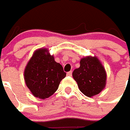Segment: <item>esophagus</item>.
Listing matches in <instances>:
<instances>
[{
  "instance_id": "34e87169",
  "label": "esophagus",
  "mask_w": 130,
  "mask_h": 130,
  "mask_svg": "<svg viewBox=\"0 0 130 130\" xmlns=\"http://www.w3.org/2000/svg\"><path fill=\"white\" fill-rule=\"evenodd\" d=\"M67 75H68V76H71L72 75V71L68 72L67 73Z\"/></svg>"
}]
</instances>
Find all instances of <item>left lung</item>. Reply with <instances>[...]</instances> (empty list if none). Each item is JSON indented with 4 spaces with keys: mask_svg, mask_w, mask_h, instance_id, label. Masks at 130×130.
<instances>
[{
    "mask_svg": "<svg viewBox=\"0 0 130 130\" xmlns=\"http://www.w3.org/2000/svg\"><path fill=\"white\" fill-rule=\"evenodd\" d=\"M80 64V68L74 70L72 76L80 92L89 97L99 94L106 82L104 68L96 57L83 58Z\"/></svg>",
    "mask_w": 130,
    "mask_h": 130,
    "instance_id": "obj_1",
    "label": "left lung"
}]
</instances>
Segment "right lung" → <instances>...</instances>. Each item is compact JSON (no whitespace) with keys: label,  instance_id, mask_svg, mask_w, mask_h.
Segmentation results:
<instances>
[{"label":"right lung","instance_id":"add662e5","mask_svg":"<svg viewBox=\"0 0 130 130\" xmlns=\"http://www.w3.org/2000/svg\"><path fill=\"white\" fill-rule=\"evenodd\" d=\"M46 49L36 51L25 70L26 85L36 97L42 99L51 96L66 76L62 65Z\"/></svg>","mask_w":130,"mask_h":130}]
</instances>
